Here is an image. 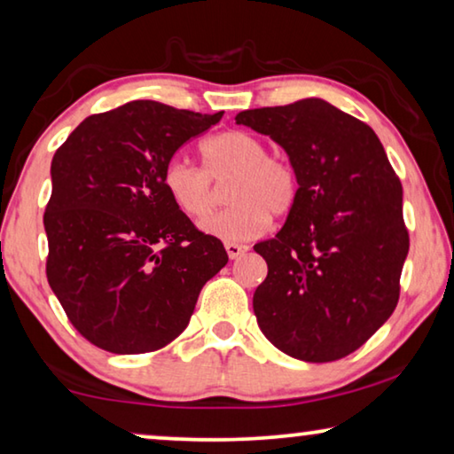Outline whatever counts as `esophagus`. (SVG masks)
Returning a JSON list of instances; mask_svg holds the SVG:
<instances>
[{
    "label": "esophagus",
    "instance_id": "1",
    "mask_svg": "<svg viewBox=\"0 0 454 454\" xmlns=\"http://www.w3.org/2000/svg\"><path fill=\"white\" fill-rule=\"evenodd\" d=\"M225 249H227V254H229V258L231 260H235V258H239V255H243L247 252V246H243V243H235V241H227L225 243Z\"/></svg>",
    "mask_w": 454,
    "mask_h": 454
}]
</instances>
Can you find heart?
I'll return each instance as SVG.
<instances>
[{
    "instance_id": "b5f03b06",
    "label": "heart",
    "mask_w": 454,
    "mask_h": 454,
    "mask_svg": "<svg viewBox=\"0 0 454 454\" xmlns=\"http://www.w3.org/2000/svg\"><path fill=\"white\" fill-rule=\"evenodd\" d=\"M202 169L176 157L163 169V186L180 211L207 219L219 205V188L229 181L231 208L202 223V229L227 241L260 238L270 215L285 219L299 200V176L291 163L268 155L266 143L246 130H225L200 145Z\"/></svg>"
}]
</instances>
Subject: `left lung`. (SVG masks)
Wrapping results in <instances>:
<instances>
[{"label": "left lung", "mask_w": 454, "mask_h": 454, "mask_svg": "<svg viewBox=\"0 0 454 454\" xmlns=\"http://www.w3.org/2000/svg\"><path fill=\"white\" fill-rule=\"evenodd\" d=\"M235 122L278 143L299 176L285 227L254 246L268 264L254 293L260 330L305 363L344 358L397 307L410 249L402 182L369 124L319 98Z\"/></svg>", "instance_id": "1"}]
</instances>
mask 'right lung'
I'll list each match as a JSON object with an SVG mask.
<instances>
[{"label": "right lung", "mask_w": 454, "mask_h": 454, "mask_svg": "<svg viewBox=\"0 0 454 454\" xmlns=\"http://www.w3.org/2000/svg\"><path fill=\"white\" fill-rule=\"evenodd\" d=\"M221 116L135 100L85 118L52 157L47 278L75 330L102 350L168 346L227 264L221 239L199 231L163 186L176 151Z\"/></svg>", "instance_id": "right-lung-1"}]
</instances>
